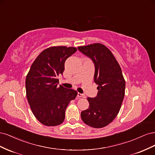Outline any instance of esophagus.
<instances>
[{"label": "esophagus", "instance_id": "esophagus-1", "mask_svg": "<svg viewBox=\"0 0 155 155\" xmlns=\"http://www.w3.org/2000/svg\"><path fill=\"white\" fill-rule=\"evenodd\" d=\"M78 97H84L85 98L86 97V96L85 94H81V93H78Z\"/></svg>", "mask_w": 155, "mask_h": 155}]
</instances>
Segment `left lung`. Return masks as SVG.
<instances>
[{
	"label": "left lung",
	"mask_w": 155,
	"mask_h": 155,
	"mask_svg": "<svg viewBox=\"0 0 155 155\" xmlns=\"http://www.w3.org/2000/svg\"><path fill=\"white\" fill-rule=\"evenodd\" d=\"M78 48L94 63V79L98 85L97 96L87 97L89 107L81 112V119L92 127H104L114 120L120 110L125 96V79L119 63L105 45L94 43Z\"/></svg>",
	"instance_id": "1"
}]
</instances>
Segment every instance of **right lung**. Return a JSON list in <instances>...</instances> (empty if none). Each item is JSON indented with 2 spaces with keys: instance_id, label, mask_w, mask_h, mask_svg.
Returning a JSON list of instances; mask_svg holds the SVG:
<instances>
[{
  "instance_id": "1",
  "label": "right lung",
  "mask_w": 155,
  "mask_h": 155,
  "mask_svg": "<svg viewBox=\"0 0 155 155\" xmlns=\"http://www.w3.org/2000/svg\"><path fill=\"white\" fill-rule=\"evenodd\" d=\"M77 51L76 47L51 46L44 50L32 63L26 78V92L35 118L46 126L61 124L70 101L78 92L62 85L58 76L64 70L66 59Z\"/></svg>"
}]
</instances>
